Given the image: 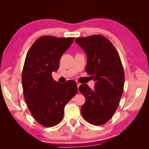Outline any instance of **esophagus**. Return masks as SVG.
Wrapping results in <instances>:
<instances>
[{"label":"esophagus","instance_id":"1","mask_svg":"<svg viewBox=\"0 0 149 149\" xmlns=\"http://www.w3.org/2000/svg\"><path fill=\"white\" fill-rule=\"evenodd\" d=\"M76 84H77V87H79V85H81V84L79 82H78V81H76Z\"/></svg>","mask_w":149,"mask_h":149}]
</instances>
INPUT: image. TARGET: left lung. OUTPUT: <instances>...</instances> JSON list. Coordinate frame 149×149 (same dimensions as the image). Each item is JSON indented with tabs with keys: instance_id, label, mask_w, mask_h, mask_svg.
<instances>
[{
	"instance_id": "8db88e82",
	"label": "left lung",
	"mask_w": 149,
	"mask_h": 149,
	"mask_svg": "<svg viewBox=\"0 0 149 149\" xmlns=\"http://www.w3.org/2000/svg\"><path fill=\"white\" fill-rule=\"evenodd\" d=\"M75 42L86 53L85 71L95 81L94 90L87 84L79 87L85 98L81 113L88 122L101 125L114 115L123 94L125 75L120 55L102 35L76 38Z\"/></svg>"
}]
</instances>
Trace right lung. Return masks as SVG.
Segmentation results:
<instances>
[{"label":"right lung","instance_id":"1","mask_svg":"<svg viewBox=\"0 0 149 149\" xmlns=\"http://www.w3.org/2000/svg\"><path fill=\"white\" fill-rule=\"evenodd\" d=\"M74 40V37L42 36L26 55L22 77L25 100L34 119L45 127H52L62 120L64 107L78 91L74 81L60 84L52 77Z\"/></svg>","mask_w":149,"mask_h":149}]
</instances>
